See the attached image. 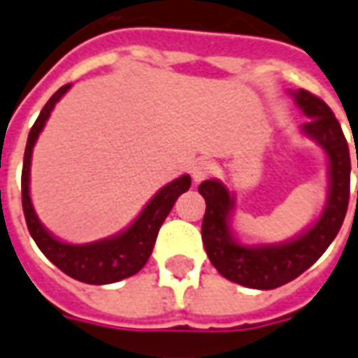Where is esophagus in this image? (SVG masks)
I'll use <instances>...</instances> for the list:
<instances>
[{
    "label": "esophagus",
    "mask_w": 358,
    "mask_h": 358,
    "mask_svg": "<svg viewBox=\"0 0 358 358\" xmlns=\"http://www.w3.org/2000/svg\"><path fill=\"white\" fill-rule=\"evenodd\" d=\"M215 173V166L208 160H200L198 164H194V168H192V179L194 182H201L203 179H208Z\"/></svg>",
    "instance_id": "obj_1"
}]
</instances>
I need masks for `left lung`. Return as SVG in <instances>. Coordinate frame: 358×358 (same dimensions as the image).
<instances>
[{"label":"left lung","instance_id":"1","mask_svg":"<svg viewBox=\"0 0 358 358\" xmlns=\"http://www.w3.org/2000/svg\"><path fill=\"white\" fill-rule=\"evenodd\" d=\"M292 94L298 107L310 118L302 124V131L308 138L315 139L329 157V200L319 220L310 230L281 245H241L234 240L228 224L234 200L227 187L220 181H203L198 187L206 200L201 240L209 260L222 278L249 289L268 291L296 279L329 249L348 213L351 158L342 126L336 120L332 109L315 94L308 90Z\"/></svg>","mask_w":358,"mask_h":358}]
</instances>
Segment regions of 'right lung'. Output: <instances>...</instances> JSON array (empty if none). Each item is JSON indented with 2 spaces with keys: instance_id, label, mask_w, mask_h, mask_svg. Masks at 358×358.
Returning <instances> with one entry per match:
<instances>
[{
  "instance_id": "obj_1",
  "label": "right lung",
  "mask_w": 358,
  "mask_h": 358,
  "mask_svg": "<svg viewBox=\"0 0 358 358\" xmlns=\"http://www.w3.org/2000/svg\"><path fill=\"white\" fill-rule=\"evenodd\" d=\"M71 85H64L58 88L52 98L48 99L45 107L39 113L36 124L31 126L28 136V143L24 150L22 166V209L26 217V224L31 234V238L55 266H58L69 278L83 281L88 285H107L120 281L138 273L149 260L155 241H157L158 230L169 215L173 203L182 192L190 189V177L182 176L176 181L166 185L155 194V198L145 206L139 217L126 228L124 232L115 238L94 241L87 245H71L56 240L55 236L43 228L37 219L31 200H29V162H31V150L36 145L43 126L50 117V111L55 109L56 101L69 90Z\"/></svg>"
}]
</instances>
